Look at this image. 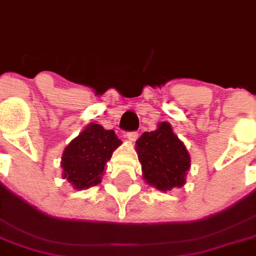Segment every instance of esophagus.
I'll list each match as a JSON object with an SVG mask.
<instances>
[{
    "instance_id": "esophagus-1",
    "label": "esophagus",
    "mask_w": 256,
    "mask_h": 256,
    "mask_svg": "<svg viewBox=\"0 0 256 256\" xmlns=\"http://www.w3.org/2000/svg\"><path fill=\"white\" fill-rule=\"evenodd\" d=\"M126 138H128V141H132V142H134L138 138V133H137V132H130V133L126 134Z\"/></svg>"
}]
</instances>
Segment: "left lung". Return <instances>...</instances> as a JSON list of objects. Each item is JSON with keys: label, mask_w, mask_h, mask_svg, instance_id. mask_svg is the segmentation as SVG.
Segmentation results:
<instances>
[{"label": "left lung", "mask_w": 256, "mask_h": 256, "mask_svg": "<svg viewBox=\"0 0 256 256\" xmlns=\"http://www.w3.org/2000/svg\"><path fill=\"white\" fill-rule=\"evenodd\" d=\"M136 152L148 185L162 192L185 185L190 156L170 123H158L156 130L142 133L136 141Z\"/></svg>", "instance_id": "1"}]
</instances>
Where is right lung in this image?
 <instances>
[{
  "label": "right lung",
  "instance_id": "1",
  "mask_svg": "<svg viewBox=\"0 0 256 256\" xmlns=\"http://www.w3.org/2000/svg\"><path fill=\"white\" fill-rule=\"evenodd\" d=\"M122 141L114 130L98 123H89L70 144L62 156L63 178L75 190H84L101 182L106 162Z\"/></svg>",
  "mask_w": 256,
  "mask_h": 256
}]
</instances>
